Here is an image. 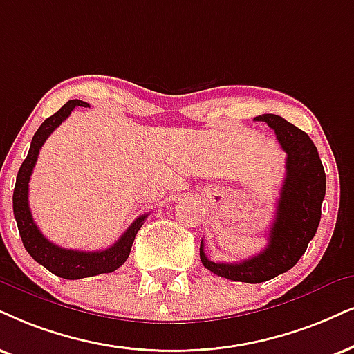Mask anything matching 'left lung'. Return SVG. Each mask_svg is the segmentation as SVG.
Instances as JSON below:
<instances>
[{
	"label": "left lung",
	"mask_w": 354,
	"mask_h": 354,
	"mask_svg": "<svg viewBox=\"0 0 354 354\" xmlns=\"http://www.w3.org/2000/svg\"><path fill=\"white\" fill-rule=\"evenodd\" d=\"M274 131L286 151V178L277 199L276 218L261 253L240 263L210 261L201 240V261L214 274L230 281L257 284L289 271L306 253L320 223L322 201L325 198V169L310 137L294 124L276 114L254 118Z\"/></svg>",
	"instance_id": "obj_1"
}]
</instances>
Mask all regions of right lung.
<instances>
[{"instance_id":"obj_1","label":"right lung","mask_w":354,"mask_h":354,"mask_svg":"<svg viewBox=\"0 0 354 354\" xmlns=\"http://www.w3.org/2000/svg\"><path fill=\"white\" fill-rule=\"evenodd\" d=\"M77 106L86 107L88 104L84 101L71 100L62 106L55 114L44 120L42 125L37 129L32 142H30L29 153L22 162L19 171H17L15 194H12V210H15L17 229H19L24 248L39 265L47 268L53 274L64 277V279H82V277L104 274V272H113L122 266L125 259L129 258V253H131L137 232L140 230L144 221L149 216V214H144V216L136 218L113 247L101 250V252H78V250L62 248L47 240L39 230V227L35 225L28 199L30 174H32L44 142L58 125L68 118Z\"/></svg>"}]
</instances>
